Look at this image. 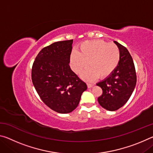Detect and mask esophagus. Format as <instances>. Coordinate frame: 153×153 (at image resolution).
Masks as SVG:
<instances>
[{
  "mask_svg": "<svg viewBox=\"0 0 153 153\" xmlns=\"http://www.w3.org/2000/svg\"><path fill=\"white\" fill-rule=\"evenodd\" d=\"M94 84H91V83H87V86L88 88H92L93 86H94Z\"/></svg>",
  "mask_w": 153,
  "mask_h": 153,
  "instance_id": "1",
  "label": "esophagus"
}]
</instances>
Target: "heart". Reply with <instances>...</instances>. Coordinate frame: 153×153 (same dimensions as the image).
Returning <instances> with one entry per match:
<instances>
[{
    "label": "heart",
    "instance_id": "1",
    "mask_svg": "<svg viewBox=\"0 0 153 153\" xmlns=\"http://www.w3.org/2000/svg\"><path fill=\"white\" fill-rule=\"evenodd\" d=\"M70 59L76 73L86 69L88 63L90 68L82 74V78L87 81L97 77L104 79L117 68L120 61V51L115 44L100 40H89L82 43L79 53L73 52Z\"/></svg>",
    "mask_w": 153,
    "mask_h": 153
}]
</instances>
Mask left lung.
I'll use <instances>...</instances> for the list:
<instances>
[{
	"label": "left lung",
	"mask_w": 153,
	"mask_h": 153,
	"mask_svg": "<svg viewBox=\"0 0 153 153\" xmlns=\"http://www.w3.org/2000/svg\"><path fill=\"white\" fill-rule=\"evenodd\" d=\"M120 51V61L117 68L109 76L98 82L102 90L98 98L100 105L105 109H119L129 100L136 84V73L132 57L125 46L114 41Z\"/></svg>",
	"instance_id": "1"
}]
</instances>
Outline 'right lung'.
I'll return each mask as SVG.
<instances>
[{
  "mask_svg": "<svg viewBox=\"0 0 153 153\" xmlns=\"http://www.w3.org/2000/svg\"><path fill=\"white\" fill-rule=\"evenodd\" d=\"M73 40L59 41L43 48L32 69V80L41 100L52 110L69 113L78 105L86 84L69 66Z\"/></svg>",
  "mask_w": 153,
  "mask_h": 153,
  "instance_id": "add662e5",
  "label": "right lung"
}]
</instances>
